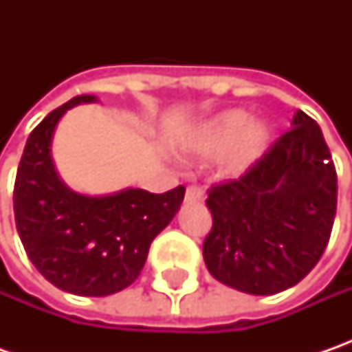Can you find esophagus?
<instances>
[{"mask_svg":"<svg viewBox=\"0 0 352 352\" xmlns=\"http://www.w3.org/2000/svg\"><path fill=\"white\" fill-rule=\"evenodd\" d=\"M201 199H204L201 186H197V184L188 186V190H186V201H201Z\"/></svg>","mask_w":352,"mask_h":352,"instance_id":"esophagus-1","label":"esophagus"}]
</instances>
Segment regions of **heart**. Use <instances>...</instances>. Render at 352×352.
I'll return each instance as SVG.
<instances>
[{"mask_svg": "<svg viewBox=\"0 0 352 352\" xmlns=\"http://www.w3.org/2000/svg\"><path fill=\"white\" fill-rule=\"evenodd\" d=\"M272 141V127L266 121H250L241 109L227 111L213 119L196 135L192 151L201 156L225 158L227 174H243L266 153Z\"/></svg>", "mask_w": 352, "mask_h": 352, "instance_id": "obj_1", "label": "heart"}]
</instances>
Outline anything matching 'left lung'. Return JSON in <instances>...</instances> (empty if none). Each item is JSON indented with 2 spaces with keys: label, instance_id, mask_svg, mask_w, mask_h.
Segmentation results:
<instances>
[{
  "label": "left lung",
  "instance_id": "8db88e82",
  "mask_svg": "<svg viewBox=\"0 0 352 352\" xmlns=\"http://www.w3.org/2000/svg\"><path fill=\"white\" fill-rule=\"evenodd\" d=\"M206 204L211 276L254 296L296 286L319 263L337 211V172L318 123L298 109L290 131L239 180L211 186Z\"/></svg>",
  "mask_w": 352,
  "mask_h": 352
}]
</instances>
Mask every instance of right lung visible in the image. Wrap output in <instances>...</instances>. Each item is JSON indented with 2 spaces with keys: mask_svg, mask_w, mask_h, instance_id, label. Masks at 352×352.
<instances>
[{
  "mask_svg": "<svg viewBox=\"0 0 352 352\" xmlns=\"http://www.w3.org/2000/svg\"><path fill=\"white\" fill-rule=\"evenodd\" d=\"M89 102L96 98L76 96L33 129L17 168L13 211L27 256L50 284L76 296H109L139 278L186 188L164 194L127 188L98 197L66 188L52 164V133L70 107Z\"/></svg>",
  "mask_w": 352,
  "mask_h": 352,
  "instance_id": "1",
  "label": "right lung"
}]
</instances>
